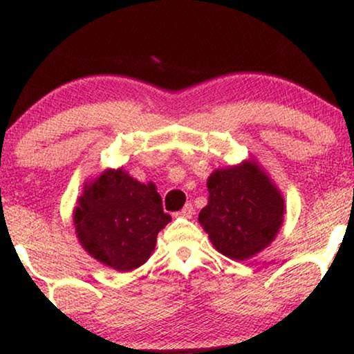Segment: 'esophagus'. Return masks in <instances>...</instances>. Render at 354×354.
<instances>
[{
	"mask_svg": "<svg viewBox=\"0 0 354 354\" xmlns=\"http://www.w3.org/2000/svg\"><path fill=\"white\" fill-rule=\"evenodd\" d=\"M193 211H195V209H193L192 205H185V206L182 207V211H178L176 216L177 217H183V219H190V217L193 216Z\"/></svg>",
	"mask_w": 354,
	"mask_h": 354,
	"instance_id": "esophagus-1",
	"label": "esophagus"
}]
</instances>
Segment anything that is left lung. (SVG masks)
Segmentation results:
<instances>
[{"instance_id":"8db88e82","label":"left lung","mask_w":354,"mask_h":354,"mask_svg":"<svg viewBox=\"0 0 354 354\" xmlns=\"http://www.w3.org/2000/svg\"><path fill=\"white\" fill-rule=\"evenodd\" d=\"M198 221L214 248L235 261L268 248L283 222V196L254 161L217 169L207 178Z\"/></svg>"}]
</instances>
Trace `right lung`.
I'll use <instances>...</instances> for the list:
<instances>
[{
    "label": "right lung",
    "instance_id": "1",
    "mask_svg": "<svg viewBox=\"0 0 354 354\" xmlns=\"http://www.w3.org/2000/svg\"><path fill=\"white\" fill-rule=\"evenodd\" d=\"M171 216L153 182L140 183L122 169L86 182L74 209L75 234L86 253L119 272L140 268Z\"/></svg>",
    "mask_w": 354,
    "mask_h": 354
}]
</instances>
